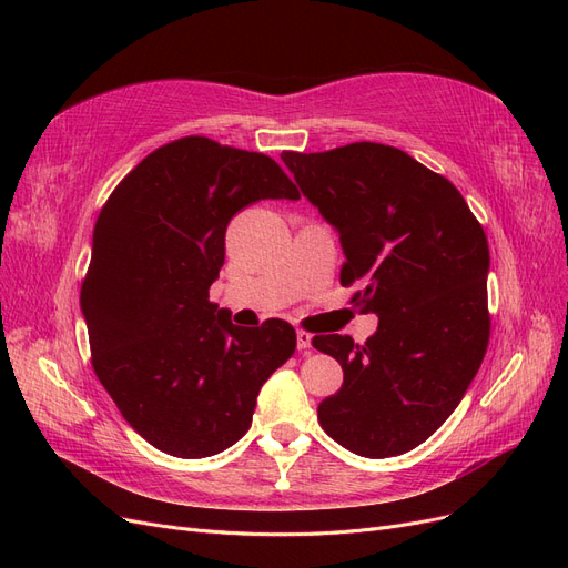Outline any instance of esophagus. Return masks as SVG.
I'll return each instance as SVG.
<instances>
[{"mask_svg": "<svg viewBox=\"0 0 568 568\" xmlns=\"http://www.w3.org/2000/svg\"><path fill=\"white\" fill-rule=\"evenodd\" d=\"M311 335L306 331H297V349H308Z\"/></svg>", "mask_w": 568, "mask_h": 568, "instance_id": "34e87169", "label": "esophagus"}]
</instances>
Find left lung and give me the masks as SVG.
Here are the masks:
<instances>
[{"mask_svg":"<svg viewBox=\"0 0 568 568\" xmlns=\"http://www.w3.org/2000/svg\"><path fill=\"white\" fill-rule=\"evenodd\" d=\"M281 158L339 233V283L354 285L352 302L379 318L365 344L311 339L344 371L318 423L356 455L408 453L446 423L484 361L486 233L446 176L394 145L358 141Z\"/></svg>","mask_w":568,"mask_h":568,"instance_id":"obj_1","label":"left lung"}]
</instances>
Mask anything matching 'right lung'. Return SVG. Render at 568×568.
Here are the masks:
<instances>
[{
	"label": "right lung",
	"mask_w": 568,
	"mask_h": 568,
	"mask_svg": "<svg viewBox=\"0 0 568 568\" xmlns=\"http://www.w3.org/2000/svg\"><path fill=\"white\" fill-rule=\"evenodd\" d=\"M266 197H300L276 160L184 136L145 155L99 212L80 292L91 365L126 423L168 455L233 446L262 384L295 354L290 323L241 327L210 302L229 222Z\"/></svg>",
	"instance_id": "obj_1"
}]
</instances>
